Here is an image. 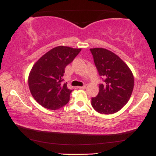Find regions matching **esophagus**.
<instances>
[{
    "label": "esophagus",
    "instance_id": "obj_1",
    "mask_svg": "<svg viewBox=\"0 0 156 156\" xmlns=\"http://www.w3.org/2000/svg\"><path fill=\"white\" fill-rule=\"evenodd\" d=\"M79 89H85L86 88V85H83V86H80V87H78Z\"/></svg>",
    "mask_w": 156,
    "mask_h": 156
}]
</instances>
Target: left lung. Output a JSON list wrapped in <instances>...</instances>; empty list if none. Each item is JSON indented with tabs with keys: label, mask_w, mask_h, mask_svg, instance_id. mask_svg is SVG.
Returning <instances> with one entry per match:
<instances>
[{
	"label": "left lung",
	"mask_w": 156,
	"mask_h": 156,
	"mask_svg": "<svg viewBox=\"0 0 156 156\" xmlns=\"http://www.w3.org/2000/svg\"><path fill=\"white\" fill-rule=\"evenodd\" d=\"M90 50L103 80V83L99 84L98 95L92 98V106L98 112L104 115L117 112L130 99L134 83L132 72L113 52L103 48Z\"/></svg>",
	"instance_id": "1"
}]
</instances>
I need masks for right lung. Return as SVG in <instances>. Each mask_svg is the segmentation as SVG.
I'll return each instance as SVG.
<instances>
[{
    "label": "right lung",
    "instance_id": "right-lung-1",
    "mask_svg": "<svg viewBox=\"0 0 156 156\" xmlns=\"http://www.w3.org/2000/svg\"><path fill=\"white\" fill-rule=\"evenodd\" d=\"M81 49L59 46L50 50L34 63L28 84L33 98L41 106L58 109L69 102L73 90L62 83L65 68L80 53Z\"/></svg>",
    "mask_w": 156,
    "mask_h": 156
}]
</instances>
